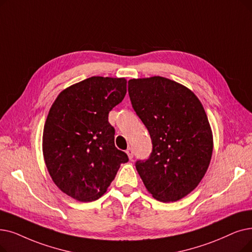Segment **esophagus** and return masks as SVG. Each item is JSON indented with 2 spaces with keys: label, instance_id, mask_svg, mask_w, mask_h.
I'll return each mask as SVG.
<instances>
[{
  "label": "esophagus",
  "instance_id": "esophagus-1",
  "mask_svg": "<svg viewBox=\"0 0 252 252\" xmlns=\"http://www.w3.org/2000/svg\"><path fill=\"white\" fill-rule=\"evenodd\" d=\"M126 152V155H127L128 158H129V159H132V158H133V157H134V151H133V148H130V147H129V148H127Z\"/></svg>",
  "mask_w": 252,
  "mask_h": 252
}]
</instances>
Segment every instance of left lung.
I'll list each match as a JSON object with an SVG mask.
<instances>
[{"instance_id":"obj_1","label":"left lung","mask_w":252,"mask_h":252,"mask_svg":"<svg viewBox=\"0 0 252 252\" xmlns=\"http://www.w3.org/2000/svg\"><path fill=\"white\" fill-rule=\"evenodd\" d=\"M134 110L152 141L148 159L136 169L160 202H176L198 187L210 165L213 135L200 100L176 81L153 76L128 80Z\"/></svg>"}]
</instances>
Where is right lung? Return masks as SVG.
Listing matches in <instances>:
<instances>
[{
    "label": "right lung",
    "mask_w": 252,
    "mask_h": 252,
    "mask_svg": "<svg viewBox=\"0 0 252 252\" xmlns=\"http://www.w3.org/2000/svg\"><path fill=\"white\" fill-rule=\"evenodd\" d=\"M126 94V78L94 76L64 89L53 102L43 129V158L54 184L71 198H101L128 160L115 147L108 122Z\"/></svg>",
    "instance_id": "obj_1"
}]
</instances>
